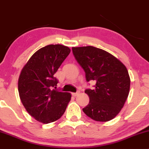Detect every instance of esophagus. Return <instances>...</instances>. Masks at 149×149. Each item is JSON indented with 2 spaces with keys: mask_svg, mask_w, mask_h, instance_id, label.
Listing matches in <instances>:
<instances>
[{
  "mask_svg": "<svg viewBox=\"0 0 149 149\" xmlns=\"http://www.w3.org/2000/svg\"><path fill=\"white\" fill-rule=\"evenodd\" d=\"M79 92H73V93H71V95H72V96H73V97H76V96H77V95H78V94H79Z\"/></svg>",
  "mask_w": 149,
  "mask_h": 149,
  "instance_id": "esophagus-1",
  "label": "esophagus"
}]
</instances>
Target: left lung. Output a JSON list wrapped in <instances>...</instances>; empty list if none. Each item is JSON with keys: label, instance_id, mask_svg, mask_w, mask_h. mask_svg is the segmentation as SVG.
Wrapping results in <instances>:
<instances>
[{"label": "left lung", "instance_id": "1", "mask_svg": "<svg viewBox=\"0 0 149 149\" xmlns=\"http://www.w3.org/2000/svg\"><path fill=\"white\" fill-rule=\"evenodd\" d=\"M77 62L94 88L86 89L90 102L83 112L90 118L107 122L115 118L129 95L130 78L125 66L110 53L92 46L72 47Z\"/></svg>", "mask_w": 149, "mask_h": 149}]
</instances>
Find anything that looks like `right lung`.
I'll return each mask as SVG.
<instances>
[{
	"instance_id": "1",
	"label": "right lung",
	"mask_w": 149,
	"mask_h": 149,
	"mask_svg": "<svg viewBox=\"0 0 149 149\" xmlns=\"http://www.w3.org/2000/svg\"><path fill=\"white\" fill-rule=\"evenodd\" d=\"M71 49L61 45H49L36 51L22 69L18 90L26 110L36 120L49 123L66 111L71 95L57 90L54 73Z\"/></svg>"
}]
</instances>
